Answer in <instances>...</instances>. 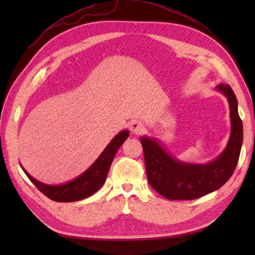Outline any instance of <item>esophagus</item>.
<instances>
[{
    "instance_id": "obj_1",
    "label": "esophagus",
    "mask_w": 255,
    "mask_h": 255,
    "mask_svg": "<svg viewBox=\"0 0 255 255\" xmlns=\"http://www.w3.org/2000/svg\"><path fill=\"white\" fill-rule=\"evenodd\" d=\"M129 128H130V131L134 134H139L140 132H141L143 130V124L140 123V122H132L130 124V126H129Z\"/></svg>"
}]
</instances>
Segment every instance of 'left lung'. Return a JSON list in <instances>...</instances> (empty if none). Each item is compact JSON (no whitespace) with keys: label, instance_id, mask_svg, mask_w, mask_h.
Returning a JSON list of instances; mask_svg holds the SVG:
<instances>
[{"label":"left lung","instance_id":"obj_1","mask_svg":"<svg viewBox=\"0 0 255 255\" xmlns=\"http://www.w3.org/2000/svg\"><path fill=\"white\" fill-rule=\"evenodd\" d=\"M217 90L229 102L231 133L224 152L206 164L184 163L173 158L155 139L142 137L145 171L150 185L171 200H191L220 188L234 174L243 141L242 121L238 113L237 97L228 84Z\"/></svg>","mask_w":255,"mask_h":255}]
</instances>
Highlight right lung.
Wrapping results in <instances>:
<instances>
[{
	"instance_id": "obj_1",
	"label": "right lung",
	"mask_w": 255,
	"mask_h": 255,
	"mask_svg": "<svg viewBox=\"0 0 255 255\" xmlns=\"http://www.w3.org/2000/svg\"><path fill=\"white\" fill-rule=\"evenodd\" d=\"M128 130H123L119 132L108 143L102 154L83 174H81L77 178L68 183L61 184V185H47V184L35 180L23 167L21 169L25 172V174L28 176L29 180L34 183V185L42 194L46 195L48 198L60 203L77 202V200L91 196V195H93L103 186V184H104L106 180L107 173L110 171L114 156H115L117 150L122 147V144L128 138Z\"/></svg>"
}]
</instances>
